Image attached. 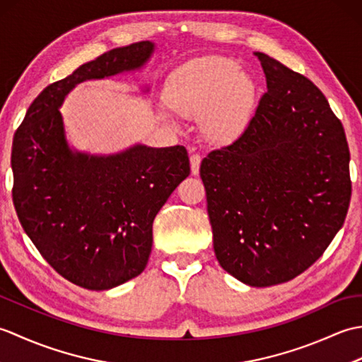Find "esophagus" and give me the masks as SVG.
Segmentation results:
<instances>
[{"instance_id": "1", "label": "esophagus", "mask_w": 362, "mask_h": 362, "mask_svg": "<svg viewBox=\"0 0 362 362\" xmlns=\"http://www.w3.org/2000/svg\"><path fill=\"white\" fill-rule=\"evenodd\" d=\"M201 153H191L189 157V163H191V174L197 175L199 174V168H201Z\"/></svg>"}]
</instances>
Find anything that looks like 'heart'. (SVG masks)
Wrapping results in <instances>:
<instances>
[{"instance_id": "b5f03b06", "label": "heart", "mask_w": 362, "mask_h": 362, "mask_svg": "<svg viewBox=\"0 0 362 362\" xmlns=\"http://www.w3.org/2000/svg\"><path fill=\"white\" fill-rule=\"evenodd\" d=\"M166 101L182 117L202 118L210 113V134L216 140L227 141L247 126L257 88L250 76L241 73L232 59L209 56L171 74Z\"/></svg>"}]
</instances>
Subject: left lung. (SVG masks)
<instances>
[{
  "label": "left lung",
  "mask_w": 362,
  "mask_h": 362,
  "mask_svg": "<svg viewBox=\"0 0 362 362\" xmlns=\"http://www.w3.org/2000/svg\"><path fill=\"white\" fill-rule=\"evenodd\" d=\"M267 91L244 132L201 163L213 247L250 286L286 283L313 266L347 216L350 151L314 83L255 52Z\"/></svg>",
  "instance_id": "8db88e82"
}]
</instances>
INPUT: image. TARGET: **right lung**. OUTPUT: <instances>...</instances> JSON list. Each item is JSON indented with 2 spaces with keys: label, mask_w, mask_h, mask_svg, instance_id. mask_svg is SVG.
<instances>
[{
  "label": "right lung",
  "mask_w": 362,
  "mask_h": 362,
  "mask_svg": "<svg viewBox=\"0 0 362 362\" xmlns=\"http://www.w3.org/2000/svg\"><path fill=\"white\" fill-rule=\"evenodd\" d=\"M152 51L151 42H138L81 65L34 99L13 135L20 224L54 271L90 291L119 286L144 271L153 218L188 177L189 158L179 144H136L109 157L73 152L59 107L79 82L136 70Z\"/></svg>",
  "instance_id": "add662e5"
}]
</instances>
